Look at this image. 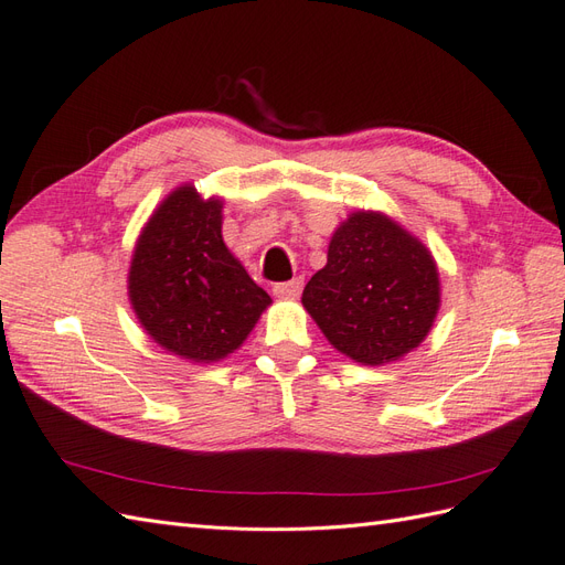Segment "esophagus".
<instances>
[{
  "instance_id": "obj_1",
  "label": "esophagus",
  "mask_w": 565,
  "mask_h": 565,
  "mask_svg": "<svg viewBox=\"0 0 565 565\" xmlns=\"http://www.w3.org/2000/svg\"><path fill=\"white\" fill-rule=\"evenodd\" d=\"M302 291V277H296L291 281H281V284H274V296L277 298H288L294 300L298 298Z\"/></svg>"
}]
</instances>
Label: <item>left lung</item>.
<instances>
[{
    "label": "left lung",
    "instance_id": "obj_1",
    "mask_svg": "<svg viewBox=\"0 0 565 565\" xmlns=\"http://www.w3.org/2000/svg\"><path fill=\"white\" fill-rule=\"evenodd\" d=\"M302 305L338 352L381 366L428 335L440 308L438 267L395 220L358 211L333 232L327 265L305 286Z\"/></svg>",
    "mask_w": 565,
    "mask_h": 565
}]
</instances>
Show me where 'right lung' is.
I'll return each instance as SVG.
<instances>
[{
  "label": "right lung",
  "mask_w": 565,
  "mask_h": 565,
  "mask_svg": "<svg viewBox=\"0 0 565 565\" xmlns=\"http://www.w3.org/2000/svg\"><path fill=\"white\" fill-rule=\"evenodd\" d=\"M127 291L143 331L191 362L227 358L271 302L224 246L222 201L193 184L177 186L141 230Z\"/></svg>",
  "instance_id": "add662e5"
}]
</instances>
